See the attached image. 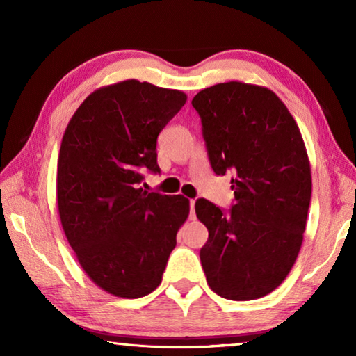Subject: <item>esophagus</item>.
Here are the masks:
<instances>
[{"instance_id": "esophagus-1", "label": "esophagus", "mask_w": 356, "mask_h": 356, "mask_svg": "<svg viewBox=\"0 0 356 356\" xmlns=\"http://www.w3.org/2000/svg\"><path fill=\"white\" fill-rule=\"evenodd\" d=\"M195 204H196L195 200L190 201V216L191 218H195Z\"/></svg>"}]
</instances>
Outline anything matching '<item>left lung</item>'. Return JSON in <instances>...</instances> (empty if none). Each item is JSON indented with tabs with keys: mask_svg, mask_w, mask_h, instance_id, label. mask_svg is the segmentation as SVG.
<instances>
[{
	"mask_svg": "<svg viewBox=\"0 0 356 356\" xmlns=\"http://www.w3.org/2000/svg\"><path fill=\"white\" fill-rule=\"evenodd\" d=\"M191 105L212 170L232 172L236 196L229 213L196 201L209 231L200 252L207 284L227 300L265 297L286 280L303 243L312 188L305 141L287 106L265 86L220 83Z\"/></svg>",
	"mask_w": 356,
	"mask_h": 356,
	"instance_id": "obj_1",
	"label": "left lung"
}]
</instances>
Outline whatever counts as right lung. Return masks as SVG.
<instances>
[{"label": "right lung", "mask_w": 356, "mask_h": 356, "mask_svg": "<svg viewBox=\"0 0 356 356\" xmlns=\"http://www.w3.org/2000/svg\"><path fill=\"white\" fill-rule=\"evenodd\" d=\"M186 94L124 80L102 86L78 106L58 156L61 225L95 286L140 298L160 286L190 201L143 190V172H160L156 138Z\"/></svg>", "instance_id": "obj_1"}]
</instances>
